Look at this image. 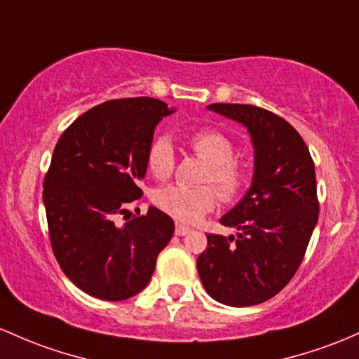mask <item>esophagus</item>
<instances>
[{"label":"esophagus","mask_w":359,"mask_h":359,"mask_svg":"<svg viewBox=\"0 0 359 359\" xmlns=\"http://www.w3.org/2000/svg\"><path fill=\"white\" fill-rule=\"evenodd\" d=\"M190 227L188 226H183V224H176V234H178V236H184V234H188L190 233Z\"/></svg>","instance_id":"esophagus-1"}]
</instances>
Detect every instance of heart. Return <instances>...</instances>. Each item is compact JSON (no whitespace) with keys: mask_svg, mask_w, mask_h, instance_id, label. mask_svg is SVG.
Wrapping results in <instances>:
<instances>
[{"mask_svg":"<svg viewBox=\"0 0 359 359\" xmlns=\"http://www.w3.org/2000/svg\"><path fill=\"white\" fill-rule=\"evenodd\" d=\"M190 145L209 165L202 175L203 187L169 184L154 191V203L180 222H196L214 209L217 194L224 202H234L248 187V169L234 159V144L217 130H200L190 137ZM147 169L157 180H168L175 171V150L168 137H159L147 150ZM214 184L215 189L210 187ZM218 191L215 192V190Z\"/></svg>","mask_w":359,"mask_h":359,"instance_id":"heart-1","label":"heart"}]
</instances>
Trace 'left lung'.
<instances>
[{"mask_svg":"<svg viewBox=\"0 0 359 359\" xmlns=\"http://www.w3.org/2000/svg\"><path fill=\"white\" fill-rule=\"evenodd\" d=\"M207 107L246 126L255 169L252 187L221 217L240 233L207 234L196 271L215 302L252 306L276 296L302 265L318 221L313 159L302 135L271 111L224 102Z\"/></svg>","mask_w":359,"mask_h":359,"instance_id":"8db88e82","label":"left lung"}]
</instances>
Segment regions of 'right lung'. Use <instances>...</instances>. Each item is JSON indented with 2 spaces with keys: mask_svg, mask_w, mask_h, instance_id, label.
Returning <instances> with one entry per match:
<instances>
[{
  "mask_svg": "<svg viewBox=\"0 0 359 359\" xmlns=\"http://www.w3.org/2000/svg\"><path fill=\"white\" fill-rule=\"evenodd\" d=\"M171 113L159 99H114L76 118L57 140L42 191L49 240L65 276L94 298L138 294L175 233L156 207L116 224L142 196L154 130Z\"/></svg>",
  "mask_w": 359,
  "mask_h": 359,
  "instance_id": "obj_1",
  "label": "right lung"
}]
</instances>
